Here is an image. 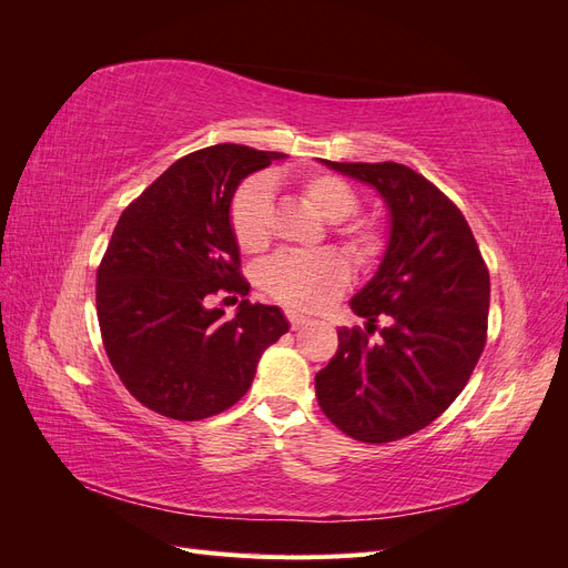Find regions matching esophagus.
Returning <instances> with one entry per match:
<instances>
[{"instance_id": "34e87169", "label": "esophagus", "mask_w": 568, "mask_h": 568, "mask_svg": "<svg viewBox=\"0 0 568 568\" xmlns=\"http://www.w3.org/2000/svg\"><path fill=\"white\" fill-rule=\"evenodd\" d=\"M288 322H291V326H294V329H301V326L311 322V317H305L303 313H296V311H288Z\"/></svg>"}]
</instances>
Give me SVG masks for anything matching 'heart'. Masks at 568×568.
<instances>
[{"label":"heart","instance_id":"b5f03b06","mask_svg":"<svg viewBox=\"0 0 568 568\" xmlns=\"http://www.w3.org/2000/svg\"><path fill=\"white\" fill-rule=\"evenodd\" d=\"M301 196L326 222L338 225L357 211L355 189L336 175H307L298 180ZM272 196L265 178H251L236 189L230 205V225L236 244L246 253L263 251L270 242ZM343 244L357 261H372L382 251V232L372 222H348L338 230ZM263 284L270 294L303 311L332 303L348 284V265L334 251L280 253L263 267Z\"/></svg>","mask_w":568,"mask_h":568}]
</instances>
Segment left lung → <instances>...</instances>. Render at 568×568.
I'll use <instances>...</instances> for the list:
<instances>
[{"instance_id":"left-lung-1","label":"left lung","mask_w":568,"mask_h":568,"mask_svg":"<svg viewBox=\"0 0 568 568\" xmlns=\"http://www.w3.org/2000/svg\"><path fill=\"white\" fill-rule=\"evenodd\" d=\"M376 189L388 242L374 277L351 298L365 329H338V351L315 376L317 403L363 443L405 438L440 417L467 386L486 346L490 277L457 205L400 163H334ZM381 338L368 334L375 322Z\"/></svg>"}]
</instances>
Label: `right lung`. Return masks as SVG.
Here are the masks:
<instances>
[{
    "instance_id": "obj_1",
    "label": "right lung",
    "mask_w": 568,
    "mask_h": 568,
    "mask_svg": "<svg viewBox=\"0 0 568 568\" xmlns=\"http://www.w3.org/2000/svg\"><path fill=\"white\" fill-rule=\"evenodd\" d=\"M282 159L242 144L194 151L118 220L97 272L101 338L120 382L163 417L196 422L232 407L288 332L277 305L242 301L232 320L211 307L220 291L248 294L230 205L242 180Z\"/></svg>"
}]
</instances>
